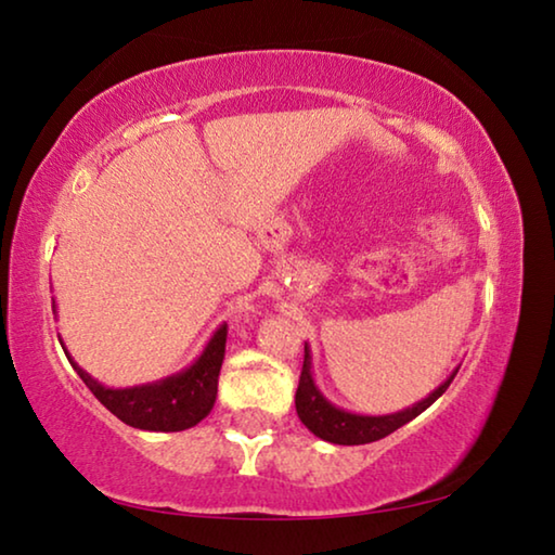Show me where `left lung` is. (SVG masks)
Masks as SVG:
<instances>
[{
	"mask_svg": "<svg viewBox=\"0 0 555 555\" xmlns=\"http://www.w3.org/2000/svg\"><path fill=\"white\" fill-rule=\"evenodd\" d=\"M460 367L450 372V377L440 384L438 389L428 393L426 399H421L411 406L393 411V413H382V416H364V413H352L340 406H335L333 401L323 397V391L318 389L313 379V357L311 347L306 343V354H304V370H300L298 389H296V413L298 418L304 421V426L311 430L313 436L327 440V443L335 446H362V443H374L384 436L393 434V430L406 426L418 413H424L430 403L438 397H443L450 382L455 379Z\"/></svg>",
	"mask_w": 555,
	"mask_h": 555,
	"instance_id": "left-lung-1",
	"label": "left lung"
}]
</instances>
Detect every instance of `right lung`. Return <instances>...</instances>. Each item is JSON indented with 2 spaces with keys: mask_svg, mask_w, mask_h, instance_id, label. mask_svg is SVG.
Masks as SVG:
<instances>
[{
  "mask_svg": "<svg viewBox=\"0 0 555 555\" xmlns=\"http://www.w3.org/2000/svg\"><path fill=\"white\" fill-rule=\"evenodd\" d=\"M55 313V300H53ZM61 340V335H59ZM224 340H228V325H220L212 333L208 345L203 347L191 367L164 377L158 382L137 384V387L112 389L100 384L95 377L80 367L73 360L70 352H63L78 372V377L86 382V387L95 393L98 401L107 411L115 413L119 421L127 426L139 430H156V434H176V430L193 428L195 424L208 416L215 406V397H218V377L224 360Z\"/></svg>",
  "mask_w": 555,
  "mask_h": 555,
  "instance_id": "1",
  "label": "right lung"
}]
</instances>
